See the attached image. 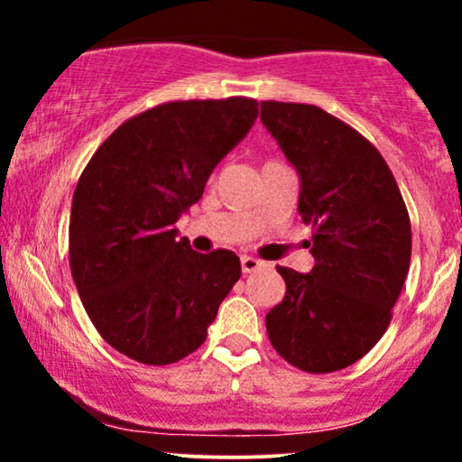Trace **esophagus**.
<instances>
[{
    "label": "esophagus",
    "instance_id": "esophagus-1",
    "mask_svg": "<svg viewBox=\"0 0 462 462\" xmlns=\"http://www.w3.org/2000/svg\"><path fill=\"white\" fill-rule=\"evenodd\" d=\"M263 263L258 261V258H252V256H241V269L243 273H252L256 272V269H261Z\"/></svg>",
    "mask_w": 462,
    "mask_h": 462
}]
</instances>
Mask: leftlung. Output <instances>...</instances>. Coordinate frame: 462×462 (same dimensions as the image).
Segmentation results:
<instances>
[{
	"label": "left lung",
	"instance_id": "8db88e82",
	"mask_svg": "<svg viewBox=\"0 0 462 462\" xmlns=\"http://www.w3.org/2000/svg\"><path fill=\"white\" fill-rule=\"evenodd\" d=\"M261 121L300 176L310 273L278 267L286 293L267 334L286 363L330 374L363 358L391 323L411 267V219L389 164L319 106L261 102Z\"/></svg>",
	"mask_w": 462,
	"mask_h": 462
}]
</instances>
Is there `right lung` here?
<instances>
[{
    "label": "right lung",
    "mask_w": 462,
    "mask_h": 462,
    "mask_svg": "<svg viewBox=\"0 0 462 462\" xmlns=\"http://www.w3.org/2000/svg\"><path fill=\"white\" fill-rule=\"evenodd\" d=\"M249 97L167 102L132 116L84 167L69 264L88 319L116 352L171 365L206 341L241 278L235 252L199 254L176 221L258 116Z\"/></svg>",
    "instance_id": "obj_1"
}]
</instances>
